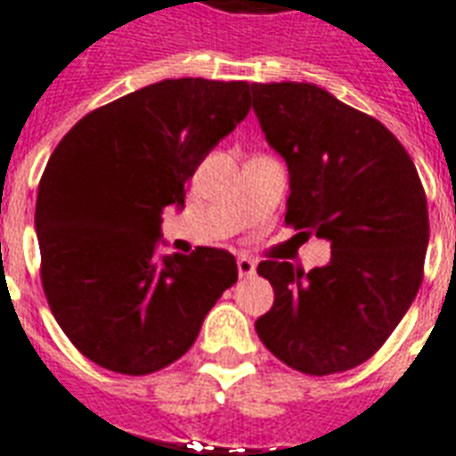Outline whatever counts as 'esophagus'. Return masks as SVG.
Here are the masks:
<instances>
[{"label": "esophagus", "instance_id": "34e87169", "mask_svg": "<svg viewBox=\"0 0 456 456\" xmlns=\"http://www.w3.org/2000/svg\"><path fill=\"white\" fill-rule=\"evenodd\" d=\"M236 270H239L241 277H251V274L256 273V263H253L248 256H239V258H236Z\"/></svg>", "mask_w": 456, "mask_h": 456}]
</instances>
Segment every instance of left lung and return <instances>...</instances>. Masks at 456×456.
Here are the masks:
<instances>
[{
  "mask_svg": "<svg viewBox=\"0 0 456 456\" xmlns=\"http://www.w3.org/2000/svg\"><path fill=\"white\" fill-rule=\"evenodd\" d=\"M265 141L289 167L284 222L328 239L332 258L304 273L263 260L274 289L256 332L305 375L342 373L392 335L423 280L428 208L409 152L368 114L313 83H251Z\"/></svg>",
  "mask_w": 456,
  "mask_h": 456,
  "instance_id": "1",
  "label": "left lung"
}]
</instances>
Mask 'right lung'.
I'll return each instance as SVG.
<instances>
[{"label":"right lung","instance_id":"right-lung-1","mask_svg":"<svg viewBox=\"0 0 456 456\" xmlns=\"http://www.w3.org/2000/svg\"><path fill=\"white\" fill-rule=\"evenodd\" d=\"M248 110L246 81L167 78L93 110L54 148L35 203L40 277L93 363L124 375L169 366L236 282L224 248H155L162 210L182 208L198 165Z\"/></svg>","mask_w":456,"mask_h":456}]
</instances>
